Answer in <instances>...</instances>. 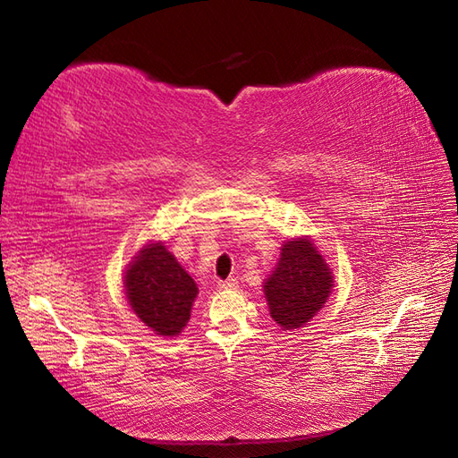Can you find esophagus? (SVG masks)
<instances>
[{
  "label": "esophagus",
  "instance_id": "obj_1",
  "mask_svg": "<svg viewBox=\"0 0 458 458\" xmlns=\"http://www.w3.org/2000/svg\"><path fill=\"white\" fill-rule=\"evenodd\" d=\"M217 288H219V290H233V288H237V281H234V279L219 281V283H217Z\"/></svg>",
  "mask_w": 458,
  "mask_h": 458
}]
</instances>
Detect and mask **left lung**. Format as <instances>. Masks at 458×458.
<instances>
[{
    "label": "left lung",
    "mask_w": 458,
    "mask_h": 458,
    "mask_svg": "<svg viewBox=\"0 0 458 458\" xmlns=\"http://www.w3.org/2000/svg\"><path fill=\"white\" fill-rule=\"evenodd\" d=\"M335 275L311 237L290 239L281 248V258L263 283L269 313L283 330L308 325L323 310Z\"/></svg>",
    "instance_id": "obj_1"
}]
</instances>
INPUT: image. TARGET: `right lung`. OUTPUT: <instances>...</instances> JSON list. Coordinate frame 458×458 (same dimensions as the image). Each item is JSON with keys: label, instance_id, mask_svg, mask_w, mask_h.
<instances>
[{"label": "right lung", "instance_id": "add662e5", "mask_svg": "<svg viewBox=\"0 0 458 458\" xmlns=\"http://www.w3.org/2000/svg\"><path fill=\"white\" fill-rule=\"evenodd\" d=\"M123 290L131 311L155 335L177 336L189 318L199 286L162 241L147 242L128 263Z\"/></svg>", "mask_w": 458, "mask_h": 458}]
</instances>
